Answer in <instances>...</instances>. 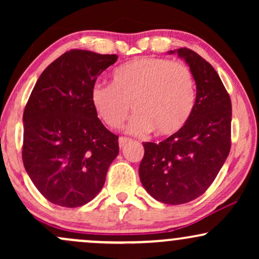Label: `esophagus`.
Here are the masks:
<instances>
[{
    "label": "esophagus",
    "instance_id": "34e87169",
    "mask_svg": "<svg viewBox=\"0 0 259 259\" xmlns=\"http://www.w3.org/2000/svg\"><path fill=\"white\" fill-rule=\"evenodd\" d=\"M129 142H132V139L125 138V136H121V138H119V146L120 147H124L125 145L129 144Z\"/></svg>",
    "mask_w": 259,
    "mask_h": 259
}]
</instances>
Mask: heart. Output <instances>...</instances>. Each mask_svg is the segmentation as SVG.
<instances>
[{"label":"heart","instance_id":"b5f03b06","mask_svg":"<svg viewBox=\"0 0 259 259\" xmlns=\"http://www.w3.org/2000/svg\"><path fill=\"white\" fill-rule=\"evenodd\" d=\"M196 80L186 64L167 58L138 57L113 70L111 86L91 89V105L111 129L123 126L130 113L134 134L171 136L191 118L196 105Z\"/></svg>","mask_w":259,"mask_h":259}]
</instances>
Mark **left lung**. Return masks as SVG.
Segmentation results:
<instances>
[{"label": "left lung", "instance_id": "obj_1", "mask_svg": "<svg viewBox=\"0 0 259 259\" xmlns=\"http://www.w3.org/2000/svg\"><path fill=\"white\" fill-rule=\"evenodd\" d=\"M177 52L196 80V105L179 133L154 144L144 142L139 175L157 201L183 204L200 197L228 158L231 146V101L218 73L192 50Z\"/></svg>", "mask_w": 259, "mask_h": 259}]
</instances>
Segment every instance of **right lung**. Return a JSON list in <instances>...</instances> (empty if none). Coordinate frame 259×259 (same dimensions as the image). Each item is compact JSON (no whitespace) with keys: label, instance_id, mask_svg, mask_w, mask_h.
<instances>
[{"label":"right lung","instance_id":"add662e5","mask_svg":"<svg viewBox=\"0 0 259 259\" xmlns=\"http://www.w3.org/2000/svg\"><path fill=\"white\" fill-rule=\"evenodd\" d=\"M117 55L70 50L44 70L26 103L23 163L46 200L84 206L105 185L118 136L97 118L91 89Z\"/></svg>","mask_w":259,"mask_h":259}]
</instances>
